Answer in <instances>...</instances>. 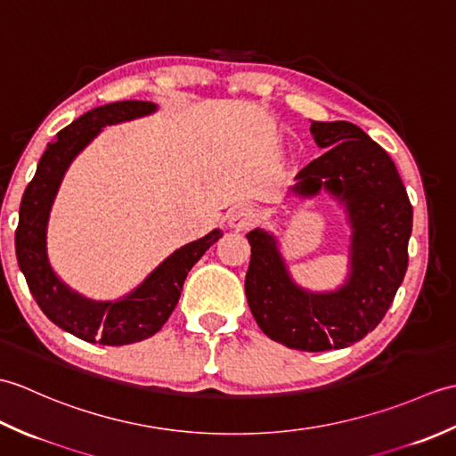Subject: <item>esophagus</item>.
I'll list each match as a JSON object with an SVG mask.
<instances>
[{
  "instance_id": "esophagus-1",
  "label": "esophagus",
  "mask_w": 456,
  "mask_h": 456,
  "mask_svg": "<svg viewBox=\"0 0 456 456\" xmlns=\"http://www.w3.org/2000/svg\"><path fill=\"white\" fill-rule=\"evenodd\" d=\"M256 221H258V211L253 206H240L231 213L229 227H233L237 231H245L248 227H253Z\"/></svg>"
}]
</instances>
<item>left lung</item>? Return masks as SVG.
I'll return each mask as SVG.
<instances>
[{"mask_svg":"<svg viewBox=\"0 0 456 456\" xmlns=\"http://www.w3.org/2000/svg\"><path fill=\"white\" fill-rule=\"evenodd\" d=\"M312 134L327 151L297 172L292 191L309 198L325 188L345 203L351 273L335 292H307L289 278L274 235L255 229L245 292L266 337L319 353L361 341L382 322L408 270L413 209L394 160L361 127L312 121Z\"/></svg>","mask_w":456,"mask_h":456,"instance_id":"1","label":"left lung"}]
</instances>
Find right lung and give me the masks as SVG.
I'll return each mask as SVG.
<instances>
[{
    "mask_svg": "<svg viewBox=\"0 0 456 456\" xmlns=\"http://www.w3.org/2000/svg\"><path fill=\"white\" fill-rule=\"evenodd\" d=\"M157 110L151 102H115L95 108L56 134L38 160L19 208L15 253L27 286L43 314L64 331L88 343L121 346L152 337L168 322L191 266L223 235L219 229L183 245L152 270L129 296L115 302H94L68 288L46 256V223L64 172L105 125L142 118Z\"/></svg>",
    "mask_w": 456,
    "mask_h": 456,
    "instance_id": "add662e5",
    "label": "right lung"
}]
</instances>
